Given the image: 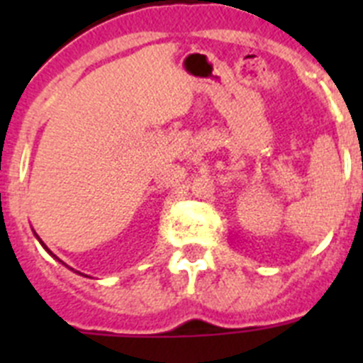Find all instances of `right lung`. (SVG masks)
Instances as JSON below:
<instances>
[{
  "instance_id": "obj_1",
  "label": "right lung",
  "mask_w": 363,
  "mask_h": 363,
  "mask_svg": "<svg viewBox=\"0 0 363 363\" xmlns=\"http://www.w3.org/2000/svg\"><path fill=\"white\" fill-rule=\"evenodd\" d=\"M38 240H40V238H38ZM40 242H41V240H40ZM43 247H45V245H43Z\"/></svg>"
}]
</instances>
